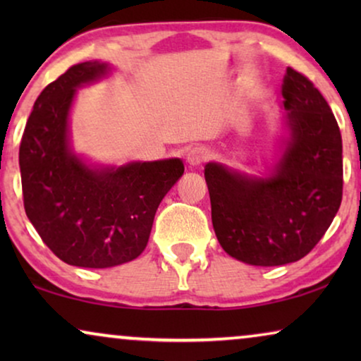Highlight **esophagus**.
Wrapping results in <instances>:
<instances>
[{"label":"esophagus","instance_id":"esophagus-1","mask_svg":"<svg viewBox=\"0 0 361 361\" xmlns=\"http://www.w3.org/2000/svg\"><path fill=\"white\" fill-rule=\"evenodd\" d=\"M207 157H209V151H207L204 146H195L187 152V162H189L192 167L200 166Z\"/></svg>","mask_w":361,"mask_h":361}]
</instances>
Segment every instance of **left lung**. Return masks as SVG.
<instances>
[{
	"label": "left lung",
	"instance_id": "8db88e82",
	"mask_svg": "<svg viewBox=\"0 0 361 361\" xmlns=\"http://www.w3.org/2000/svg\"><path fill=\"white\" fill-rule=\"evenodd\" d=\"M283 97L288 136L269 176H248L220 162L205 166L219 243L231 258L253 266L304 258L342 202V136L329 103L294 68L286 72Z\"/></svg>",
	"mask_w": 361,
	"mask_h": 361
}]
</instances>
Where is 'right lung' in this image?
<instances>
[{
  "label": "right lung",
  "mask_w": 361,
  "mask_h": 361,
  "mask_svg": "<svg viewBox=\"0 0 361 361\" xmlns=\"http://www.w3.org/2000/svg\"><path fill=\"white\" fill-rule=\"evenodd\" d=\"M110 72L106 62H82L49 83L19 146L29 221L57 258L80 268H113L137 258L157 207L184 174L177 157L100 166L72 149L68 116L77 88Z\"/></svg>",
  "instance_id": "obj_1"
}]
</instances>
